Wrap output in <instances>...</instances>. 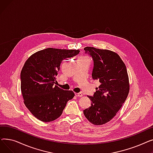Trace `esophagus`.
<instances>
[{
    "instance_id": "esophagus-1",
    "label": "esophagus",
    "mask_w": 153,
    "mask_h": 153,
    "mask_svg": "<svg viewBox=\"0 0 153 153\" xmlns=\"http://www.w3.org/2000/svg\"><path fill=\"white\" fill-rule=\"evenodd\" d=\"M75 95L77 97H82V94L81 93H76Z\"/></svg>"
}]
</instances>
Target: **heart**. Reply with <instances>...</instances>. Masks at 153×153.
Instances as JSON below:
<instances>
[{
    "instance_id": "obj_1",
    "label": "heart",
    "mask_w": 153,
    "mask_h": 153,
    "mask_svg": "<svg viewBox=\"0 0 153 153\" xmlns=\"http://www.w3.org/2000/svg\"><path fill=\"white\" fill-rule=\"evenodd\" d=\"M82 58H86V57H85V56H83V57H82Z\"/></svg>"
}]
</instances>
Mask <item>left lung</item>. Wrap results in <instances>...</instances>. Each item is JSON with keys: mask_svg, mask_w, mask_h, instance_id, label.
Instances as JSON below:
<instances>
[{"mask_svg": "<svg viewBox=\"0 0 153 153\" xmlns=\"http://www.w3.org/2000/svg\"><path fill=\"white\" fill-rule=\"evenodd\" d=\"M84 50L93 58L92 76L100 85L93 97L88 96L91 106L83 112L91 123L102 125L110 122L122 107L130 91L129 78L125 64L117 53L89 46Z\"/></svg>", "mask_w": 153, "mask_h": 153, "instance_id": "left-lung-1", "label": "left lung"}]
</instances>
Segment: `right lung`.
<instances>
[{
  "label": "right lung",
  "mask_w": 153,
  "mask_h": 153,
  "mask_svg": "<svg viewBox=\"0 0 153 153\" xmlns=\"http://www.w3.org/2000/svg\"><path fill=\"white\" fill-rule=\"evenodd\" d=\"M79 52L48 48L31 55L24 64L20 74L23 102L37 119L43 122L57 119L74 97L73 91L62 90L54 84L62 61Z\"/></svg>",
  "instance_id": "right-lung-1"
}]
</instances>
